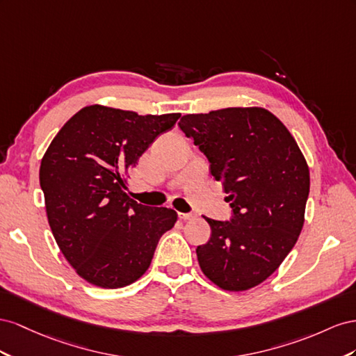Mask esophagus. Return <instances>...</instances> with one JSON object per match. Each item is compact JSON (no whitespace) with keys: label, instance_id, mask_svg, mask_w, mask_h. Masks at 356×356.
<instances>
[{"label":"esophagus","instance_id":"1","mask_svg":"<svg viewBox=\"0 0 356 356\" xmlns=\"http://www.w3.org/2000/svg\"><path fill=\"white\" fill-rule=\"evenodd\" d=\"M179 218L184 219V220H188V219H194L195 215H194V213H179Z\"/></svg>","mask_w":356,"mask_h":356}]
</instances>
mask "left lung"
<instances>
[{
    "label": "left lung",
    "mask_w": 356,
    "mask_h": 356,
    "mask_svg": "<svg viewBox=\"0 0 356 356\" xmlns=\"http://www.w3.org/2000/svg\"><path fill=\"white\" fill-rule=\"evenodd\" d=\"M185 136L210 162L232 209L229 220L206 218L210 240L197 248L206 276L225 291H246L279 268L304 223L310 175L296 138L261 107L185 115Z\"/></svg>",
    "instance_id": "left-lung-1"
}]
</instances>
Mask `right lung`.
Returning <instances> with one entry per match:
<instances>
[{
  "label": "right lung",
  "mask_w": 356,
  "mask_h": 356,
  "mask_svg": "<svg viewBox=\"0 0 356 356\" xmlns=\"http://www.w3.org/2000/svg\"><path fill=\"white\" fill-rule=\"evenodd\" d=\"M180 113L88 106L60 128L40 165L47 220L60 252L95 286L131 285L149 268L177 213L131 200L125 175Z\"/></svg>",
  "instance_id": "obj_1"
}]
</instances>
